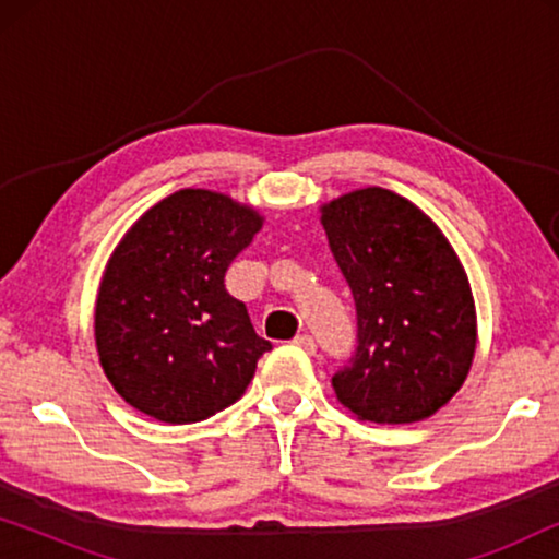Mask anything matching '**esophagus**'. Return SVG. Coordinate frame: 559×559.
Listing matches in <instances>:
<instances>
[{
  "instance_id": "1",
  "label": "esophagus",
  "mask_w": 559,
  "mask_h": 559,
  "mask_svg": "<svg viewBox=\"0 0 559 559\" xmlns=\"http://www.w3.org/2000/svg\"><path fill=\"white\" fill-rule=\"evenodd\" d=\"M297 348H302L305 354H316V341H312V335H308V333H302V335H297V338L293 341Z\"/></svg>"
}]
</instances>
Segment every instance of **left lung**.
I'll list each match as a JSON object with an SVG mask.
<instances>
[{
  "mask_svg": "<svg viewBox=\"0 0 559 559\" xmlns=\"http://www.w3.org/2000/svg\"><path fill=\"white\" fill-rule=\"evenodd\" d=\"M320 224L358 316V348L331 381L335 396L364 423L432 417L463 386L478 341L455 249L423 209L379 186L323 203Z\"/></svg>",
  "mask_w": 559,
  "mask_h": 559,
  "instance_id": "8db88e82",
  "label": "left lung"
}]
</instances>
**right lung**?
I'll list each match as a JSON object with an SVG mask.
<instances>
[{
  "label": "right lung",
  "mask_w": 559,
  "mask_h": 559,
  "mask_svg": "<svg viewBox=\"0 0 559 559\" xmlns=\"http://www.w3.org/2000/svg\"><path fill=\"white\" fill-rule=\"evenodd\" d=\"M264 216L231 195L175 190L111 251L94 308L98 361L142 415L190 425L241 400L270 341L226 293L228 264Z\"/></svg>",
  "instance_id": "obj_1"
}]
</instances>
